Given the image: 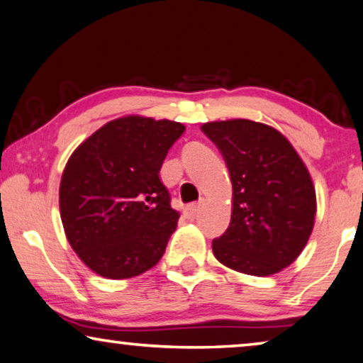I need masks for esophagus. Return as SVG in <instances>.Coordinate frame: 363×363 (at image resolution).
Masks as SVG:
<instances>
[{
  "instance_id": "1",
  "label": "esophagus",
  "mask_w": 363,
  "mask_h": 363,
  "mask_svg": "<svg viewBox=\"0 0 363 363\" xmlns=\"http://www.w3.org/2000/svg\"><path fill=\"white\" fill-rule=\"evenodd\" d=\"M199 211H201V203H191L185 208V216L193 219V218L198 216Z\"/></svg>"
}]
</instances>
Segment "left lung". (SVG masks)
<instances>
[{
  "label": "left lung",
  "mask_w": 363,
  "mask_h": 363,
  "mask_svg": "<svg viewBox=\"0 0 363 363\" xmlns=\"http://www.w3.org/2000/svg\"><path fill=\"white\" fill-rule=\"evenodd\" d=\"M233 182V216L213 240L214 257L255 277L295 262L311 235L316 191L291 144L270 125L249 119L206 123Z\"/></svg>",
  "instance_id": "obj_1"
}]
</instances>
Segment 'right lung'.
<instances>
[{
	"mask_svg": "<svg viewBox=\"0 0 363 363\" xmlns=\"http://www.w3.org/2000/svg\"><path fill=\"white\" fill-rule=\"evenodd\" d=\"M185 133L173 121L128 116L90 135L68 159L60 218L72 249L98 275L123 280L152 269L178 213L159 172Z\"/></svg>",
	"mask_w": 363,
	"mask_h": 363,
	"instance_id": "obj_1",
	"label": "right lung"
}]
</instances>
